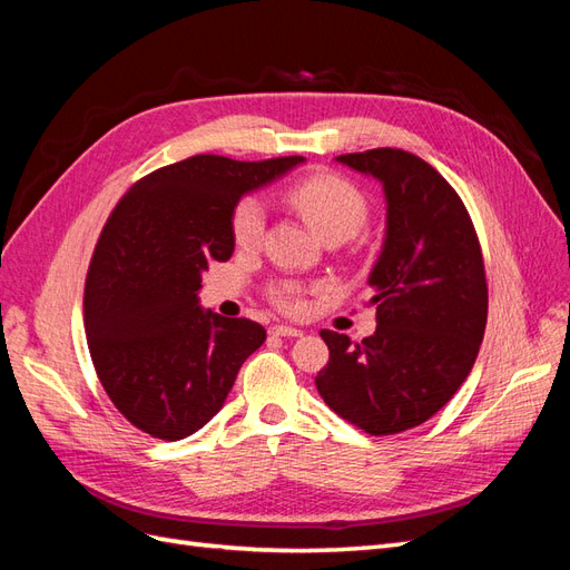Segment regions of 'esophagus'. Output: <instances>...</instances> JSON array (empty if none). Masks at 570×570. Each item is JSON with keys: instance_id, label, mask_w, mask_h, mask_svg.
<instances>
[{"instance_id": "esophagus-1", "label": "esophagus", "mask_w": 570, "mask_h": 570, "mask_svg": "<svg viewBox=\"0 0 570 570\" xmlns=\"http://www.w3.org/2000/svg\"><path fill=\"white\" fill-rule=\"evenodd\" d=\"M271 333L278 337H302L304 335V331H299V327H295V325H273Z\"/></svg>"}]
</instances>
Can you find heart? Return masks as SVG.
I'll list each match as a JSON object with an SVG mask.
<instances>
[{"label": "heart", "instance_id": "b5f03b06", "mask_svg": "<svg viewBox=\"0 0 570 570\" xmlns=\"http://www.w3.org/2000/svg\"><path fill=\"white\" fill-rule=\"evenodd\" d=\"M287 202L323 239H350L364 226L368 204L361 189L340 176H308L287 189ZM266 228V206L258 197H245L233 212V237L239 247H256ZM273 304L285 314L304 312V295L295 283L271 289Z\"/></svg>", "mask_w": 570, "mask_h": 570}]
</instances>
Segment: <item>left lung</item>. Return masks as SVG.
Instances as JSON below:
<instances>
[{"instance_id": "left-lung-1", "label": "left lung", "mask_w": 570, "mask_h": 570, "mask_svg": "<svg viewBox=\"0 0 570 570\" xmlns=\"http://www.w3.org/2000/svg\"><path fill=\"white\" fill-rule=\"evenodd\" d=\"M385 195V239L368 273L371 337L321 331L331 358L316 375L325 404L371 435L425 423L469 377L488 323V283L463 202L438 170L404 149L342 154Z\"/></svg>"}]
</instances>
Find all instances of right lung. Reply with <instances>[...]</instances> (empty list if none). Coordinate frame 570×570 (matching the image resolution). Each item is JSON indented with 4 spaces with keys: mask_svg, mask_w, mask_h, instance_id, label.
<instances>
[{
    "mask_svg": "<svg viewBox=\"0 0 570 570\" xmlns=\"http://www.w3.org/2000/svg\"><path fill=\"white\" fill-rule=\"evenodd\" d=\"M304 161L197 154L135 183L111 212L85 283V335L111 402L151 438L209 423L264 344V325L199 304L202 275L233 256L239 199Z\"/></svg>",
    "mask_w": 570,
    "mask_h": 570,
    "instance_id": "1",
    "label": "right lung"
}]
</instances>
